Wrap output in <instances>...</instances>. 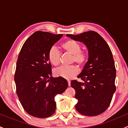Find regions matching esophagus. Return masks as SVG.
I'll use <instances>...</instances> for the list:
<instances>
[{"instance_id": "34e87169", "label": "esophagus", "mask_w": 128, "mask_h": 128, "mask_svg": "<svg viewBox=\"0 0 128 128\" xmlns=\"http://www.w3.org/2000/svg\"><path fill=\"white\" fill-rule=\"evenodd\" d=\"M68 86H70V80H68Z\"/></svg>"}]
</instances>
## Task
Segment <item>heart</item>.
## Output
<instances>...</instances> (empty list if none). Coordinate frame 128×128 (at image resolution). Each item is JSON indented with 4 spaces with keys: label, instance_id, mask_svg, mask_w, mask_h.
I'll list each match as a JSON object with an SVG mask.
<instances>
[{
    "label": "heart",
    "instance_id": "obj_1",
    "mask_svg": "<svg viewBox=\"0 0 128 128\" xmlns=\"http://www.w3.org/2000/svg\"><path fill=\"white\" fill-rule=\"evenodd\" d=\"M64 52L72 55L71 63L76 62L78 66L82 67L88 60V53L82 50V45L76 40L69 39L66 40L60 44ZM61 54L56 47H51L48 52V59L50 62L54 66H58L60 63ZM78 70L77 66L72 65L68 67L62 66L56 69L53 73L58 77L70 79L77 74Z\"/></svg>",
    "mask_w": 128,
    "mask_h": 128
}]
</instances>
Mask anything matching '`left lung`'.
I'll return each mask as SVG.
<instances>
[{
    "label": "left lung",
    "mask_w": 128,
    "mask_h": 128,
    "mask_svg": "<svg viewBox=\"0 0 128 128\" xmlns=\"http://www.w3.org/2000/svg\"><path fill=\"white\" fill-rule=\"evenodd\" d=\"M66 36L82 41L88 50V61L77 76L84 82L73 80L70 83L78 100L76 110L84 115H99L108 108L116 90V69L112 51L105 40L94 31Z\"/></svg>",
    "instance_id": "8db88e82"
}]
</instances>
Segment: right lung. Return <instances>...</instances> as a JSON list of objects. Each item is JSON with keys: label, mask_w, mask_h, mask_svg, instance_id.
Instances as JSON below:
<instances>
[{"label": "right lung", "mask_w": 128, "mask_h": 128, "mask_svg": "<svg viewBox=\"0 0 128 128\" xmlns=\"http://www.w3.org/2000/svg\"><path fill=\"white\" fill-rule=\"evenodd\" d=\"M38 31L24 42L18 57L15 82L16 93L23 108L36 118L51 116L56 111L54 96L68 87L62 77H52L49 50L62 37Z\"/></svg>", "instance_id": "right-lung-1"}]
</instances>
